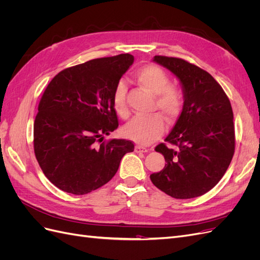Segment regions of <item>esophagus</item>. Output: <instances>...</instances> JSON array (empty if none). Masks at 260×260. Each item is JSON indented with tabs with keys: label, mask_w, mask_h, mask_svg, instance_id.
<instances>
[{
	"label": "esophagus",
	"mask_w": 260,
	"mask_h": 260,
	"mask_svg": "<svg viewBox=\"0 0 260 260\" xmlns=\"http://www.w3.org/2000/svg\"><path fill=\"white\" fill-rule=\"evenodd\" d=\"M135 151L137 153H146V152H148V148H146V147H144L142 145H137L135 147Z\"/></svg>",
	"instance_id": "1"
}]
</instances>
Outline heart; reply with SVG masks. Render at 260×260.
<instances>
[{
  "mask_svg": "<svg viewBox=\"0 0 260 260\" xmlns=\"http://www.w3.org/2000/svg\"><path fill=\"white\" fill-rule=\"evenodd\" d=\"M136 82L155 96L154 108L165 116L168 121H175L183 107V94L178 86L170 83V78L165 70L156 65H147L139 69L135 75ZM127 86L120 81L113 94V105L122 117L129 115L125 102ZM166 129L164 118L159 114L137 116L124 125V136L141 144H149L162 136Z\"/></svg>",
  "mask_w": 260,
  "mask_h": 260,
  "instance_id": "1",
  "label": "heart"
}]
</instances>
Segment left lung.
<instances>
[{
  "instance_id": "8db88e82",
  "label": "left lung",
  "mask_w": 260,
  "mask_h": 260,
  "mask_svg": "<svg viewBox=\"0 0 260 260\" xmlns=\"http://www.w3.org/2000/svg\"><path fill=\"white\" fill-rule=\"evenodd\" d=\"M154 61L169 69L182 84L184 103L165 143L155 147L165 167L151 175L153 184L171 198H198L223 177L235 148L233 112L223 89L206 70L182 58L156 55Z\"/></svg>"
}]
</instances>
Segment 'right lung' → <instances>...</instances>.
I'll return each mask as SVG.
<instances>
[{
  "label": "right lung",
  "mask_w": 260,
  "mask_h": 260,
  "mask_svg": "<svg viewBox=\"0 0 260 260\" xmlns=\"http://www.w3.org/2000/svg\"><path fill=\"white\" fill-rule=\"evenodd\" d=\"M135 57L120 54L61 70L43 93L34 124L36 158L61 191L88 194L106 184L132 141H103L118 128L113 94Z\"/></svg>",
  "instance_id": "right-lung-1"
}]
</instances>
